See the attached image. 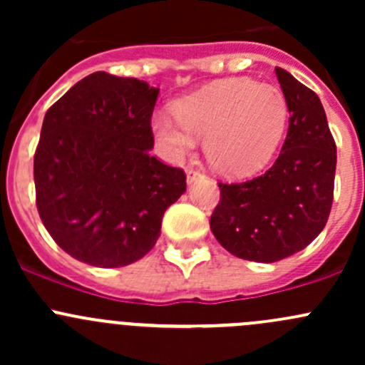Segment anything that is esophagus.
Returning <instances> with one entry per match:
<instances>
[{"instance_id": "34e87169", "label": "esophagus", "mask_w": 365, "mask_h": 365, "mask_svg": "<svg viewBox=\"0 0 365 365\" xmlns=\"http://www.w3.org/2000/svg\"><path fill=\"white\" fill-rule=\"evenodd\" d=\"M205 178V173L197 171V169H187V182L194 183L197 180H203Z\"/></svg>"}]
</instances>
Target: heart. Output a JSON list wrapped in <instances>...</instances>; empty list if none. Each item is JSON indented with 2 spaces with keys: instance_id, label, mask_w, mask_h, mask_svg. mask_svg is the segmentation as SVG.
<instances>
[{
  "instance_id": "b5f03b06",
  "label": "heart",
  "mask_w": 365,
  "mask_h": 365,
  "mask_svg": "<svg viewBox=\"0 0 365 365\" xmlns=\"http://www.w3.org/2000/svg\"><path fill=\"white\" fill-rule=\"evenodd\" d=\"M175 114L157 111L152 130L162 155L171 162L189 157L205 139L206 159L230 178L261 171L277 152L289 108L279 86L249 77L215 81L175 104Z\"/></svg>"
}]
</instances>
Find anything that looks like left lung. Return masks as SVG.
Listing matches in <instances>:
<instances>
[{
    "instance_id": "left-lung-1",
    "label": "left lung",
    "mask_w": 365,
    "mask_h": 365,
    "mask_svg": "<svg viewBox=\"0 0 365 365\" xmlns=\"http://www.w3.org/2000/svg\"><path fill=\"white\" fill-rule=\"evenodd\" d=\"M289 127L277 160L242 183H219L210 217L217 242L233 256L274 263L307 247L325 227L334 200L336 141L318 95L275 68Z\"/></svg>"
}]
</instances>
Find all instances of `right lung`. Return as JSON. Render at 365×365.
Instances as JSON below:
<instances>
[{"mask_svg": "<svg viewBox=\"0 0 365 365\" xmlns=\"http://www.w3.org/2000/svg\"><path fill=\"white\" fill-rule=\"evenodd\" d=\"M157 97L145 81L95 72L43 118L33 160L38 215L91 267H125L152 251L164 212L187 189L183 169L150 153Z\"/></svg>", "mask_w": 365, "mask_h": 365, "instance_id": "add662e5", "label": "right lung"}]
</instances>
